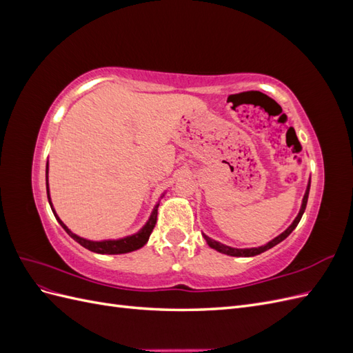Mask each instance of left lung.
<instances>
[{
	"mask_svg": "<svg viewBox=\"0 0 353 353\" xmlns=\"http://www.w3.org/2000/svg\"><path fill=\"white\" fill-rule=\"evenodd\" d=\"M309 188H311V179H309V183H307V187H306V191H305V196H303V200H302L301 210H299V215H297V216H296V219L292 222V225L288 227L284 232H281L279 237H275L274 240H271L270 243H266L265 245H261V248H252V249H236V248H230V245H225V244H221L219 241L212 240L210 237H208V236H206V234H203V237H205L206 243L210 245L212 249H215V250H218V252H221V253L230 254V256H244V258H248V256H256V254H259V253H262V252H265V250H268V249L274 248V245H276L279 243H281L284 239H287L288 236H290L292 231L297 227V223L301 222L302 215H303V212H305V209H306L307 196H309Z\"/></svg>",
	"mask_w": 353,
	"mask_h": 353,
	"instance_id": "1",
	"label": "left lung"
}]
</instances>
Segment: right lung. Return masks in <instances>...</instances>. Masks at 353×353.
<instances>
[{
    "label": "right lung",
    "instance_id": "add662e5",
    "mask_svg": "<svg viewBox=\"0 0 353 353\" xmlns=\"http://www.w3.org/2000/svg\"><path fill=\"white\" fill-rule=\"evenodd\" d=\"M47 196H48V201H50V206L52 209V213H54L56 219L59 221L60 225L65 228V231L69 234V236L74 240L78 241L81 245H83L85 249H88L91 252H95V253H101V254H121V253H130V252H134V250H138L141 249L143 245L148 241V237H150V234L156 225V221H157V208H159V203L154 206L153 212L150 218H148L145 225L138 231L137 234H132V236H128V237H123V239H119V240H103V241H92V240H87V239H82L79 236H77V234H73L65 223L61 222V219L57 216V213L54 210V208H52L51 205V199H50V190H48V162H47ZM163 197V196H162Z\"/></svg>",
    "mask_w": 353,
    "mask_h": 353
}]
</instances>
